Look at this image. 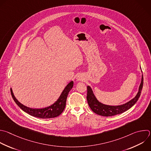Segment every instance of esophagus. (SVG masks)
<instances>
[{"instance_id": "esophagus-1", "label": "esophagus", "mask_w": 151, "mask_h": 151, "mask_svg": "<svg viewBox=\"0 0 151 151\" xmlns=\"http://www.w3.org/2000/svg\"><path fill=\"white\" fill-rule=\"evenodd\" d=\"M84 76L82 74H78L76 76V79L79 81H83L84 80Z\"/></svg>"}]
</instances>
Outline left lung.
Segmentation results:
<instances>
[{
  "label": "left lung",
  "mask_w": 151,
  "mask_h": 151,
  "mask_svg": "<svg viewBox=\"0 0 151 151\" xmlns=\"http://www.w3.org/2000/svg\"><path fill=\"white\" fill-rule=\"evenodd\" d=\"M143 85V77L142 75L141 82L139 87V91L136 95L130 101L120 106H109L104 104L98 101V99L94 95L91 88L89 86H87V101L91 109L95 113L105 117L113 116L121 114L129 109H130L139 99Z\"/></svg>",
  "instance_id": "8db88e82"
}]
</instances>
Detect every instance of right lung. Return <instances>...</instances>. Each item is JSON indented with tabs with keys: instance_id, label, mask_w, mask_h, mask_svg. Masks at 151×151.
I'll return each mask as SVG.
<instances>
[{
	"instance_id": "right-lung-1",
	"label": "right lung",
	"mask_w": 151,
	"mask_h": 151,
	"mask_svg": "<svg viewBox=\"0 0 151 151\" xmlns=\"http://www.w3.org/2000/svg\"><path fill=\"white\" fill-rule=\"evenodd\" d=\"M73 86V82H70L65 88L57 101L51 106L43 109H31L25 106L20 103L15 98L12 88H11V92L14 101L20 107V109L25 113L32 116L40 119H50L59 116L63 111L66 106V99L68 93Z\"/></svg>"
}]
</instances>
